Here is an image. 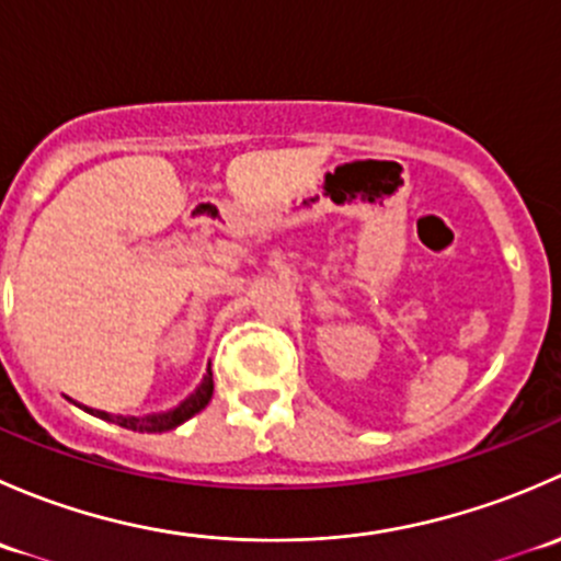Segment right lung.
Returning a JSON list of instances; mask_svg holds the SVG:
<instances>
[{
	"label": "right lung",
	"instance_id": "right-lung-1",
	"mask_svg": "<svg viewBox=\"0 0 561 561\" xmlns=\"http://www.w3.org/2000/svg\"><path fill=\"white\" fill-rule=\"evenodd\" d=\"M214 393V377H211V364H208L206 375H203L201 386L192 390L181 404H175L173 410L165 412H151V415H111V412L103 410H92V407H83L89 415L94 417H103L107 423H116V426L129 428V432H171V428L181 426L184 421H190L192 415H197L201 410H206V404L211 401Z\"/></svg>",
	"mask_w": 561,
	"mask_h": 561
}]
</instances>
